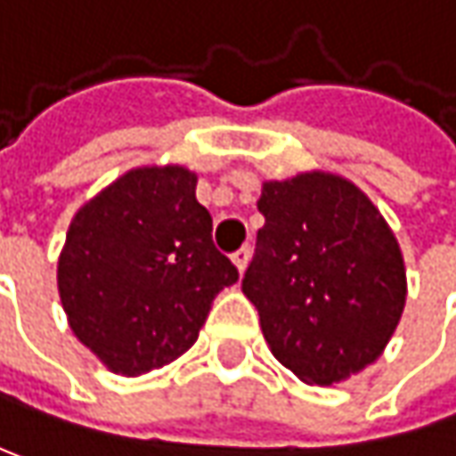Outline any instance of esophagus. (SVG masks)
<instances>
[{"instance_id":"34e87169","label":"esophagus","mask_w":456,"mask_h":456,"mask_svg":"<svg viewBox=\"0 0 456 456\" xmlns=\"http://www.w3.org/2000/svg\"><path fill=\"white\" fill-rule=\"evenodd\" d=\"M248 256H251V251H248V246H241L236 254H233V265L239 267V273H244L246 265H248Z\"/></svg>"}]
</instances>
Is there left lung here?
I'll use <instances>...</instances> for the list:
<instances>
[{"label": "left lung", "mask_w": 456, "mask_h": 456, "mask_svg": "<svg viewBox=\"0 0 456 456\" xmlns=\"http://www.w3.org/2000/svg\"><path fill=\"white\" fill-rule=\"evenodd\" d=\"M265 225L246 270L277 361L306 384L330 387L374 363L405 309L403 251L374 202L335 174L267 181Z\"/></svg>", "instance_id": "obj_1"}]
</instances>
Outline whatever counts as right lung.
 <instances>
[{
    "mask_svg": "<svg viewBox=\"0 0 456 456\" xmlns=\"http://www.w3.org/2000/svg\"><path fill=\"white\" fill-rule=\"evenodd\" d=\"M194 189L183 166L134 168L69 223L59 298L75 338L114 374H147L183 355L215 296L239 280Z\"/></svg>",
    "mask_w": 456,
    "mask_h": 456,
    "instance_id": "right-lung-1",
    "label": "right lung"
}]
</instances>
